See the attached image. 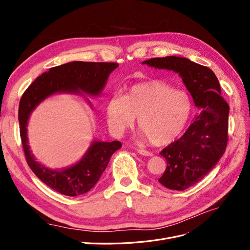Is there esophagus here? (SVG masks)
<instances>
[{
	"mask_svg": "<svg viewBox=\"0 0 250 250\" xmlns=\"http://www.w3.org/2000/svg\"><path fill=\"white\" fill-rule=\"evenodd\" d=\"M137 151H138V153H140L142 155H145V156H152L153 155L152 152H150V151L145 150V149H137Z\"/></svg>",
	"mask_w": 250,
	"mask_h": 250,
	"instance_id": "1",
	"label": "esophagus"
}]
</instances>
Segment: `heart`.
I'll return each instance as SVG.
<instances>
[{
	"instance_id": "heart-1",
	"label": "heart",
	"mask_w": 250,
	"mask_h": 250,
	"mask_svg": "<svg viewBox=\"0 0 250 250\" xmlns=\"http://www.w3.org/2000/svg\"><path fill=\"white\" fill-rule=\"evenodd\" d=\"M193 103L185 90L174 89L163 80H149L132 85L123 97L111 96L106 103V120L110 131L121 137L134 125L155 146L175 141L191 118Z\"/></svg>"
}]
</instances>
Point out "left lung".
<instances>
[{"instance_id": "obj_1", "label": "left lung", "mask_w": 250, "mask_h": 250, "mask_svg": "<svg viewBox=\"0 0 250 250\" xmlns=\"http://www.w3.org/2000/svg\"><path fill=\"white\" fill-rule=\"evenodd\" d=\"M143 63L178 73L199 108L183 137L160 152L167 168L158 181L170 190L184 191L199 183L224 154L229 106L220 96L216 75L208 66L176 56L151 58Z\"/></svg>"}]
</instances>
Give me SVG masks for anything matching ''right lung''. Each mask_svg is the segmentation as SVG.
<instances>
[{
    "instance_id": "obj_1",
    "label": "right lung",
    "mask_w": 250,
    "mask_h": 250,
    "mask_svg": "<svg viewBox=\"0 0 250 250\" xmlns=\"http://www.w3.org/2000/svg\"><path fill=\"white\" fill-rule=\"evenodd\" d=\"M118 65L117 62H73L51 67L37 77L21 98L20 134L27 164L43 184L60 194L75 197L93 188L107 167L111 155L122 147V144L119 141L95 142L78 164L62 171H53L37 163L29 150L27 122L30 113L44 98L54 93L82 90L99 95L108 75Z\"/></svg>"
}]
</instances>
